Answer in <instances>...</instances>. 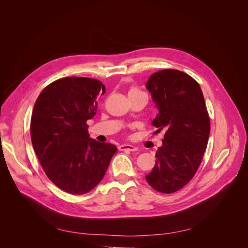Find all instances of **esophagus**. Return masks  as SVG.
Returning <instances> with one entry per match:
<instances>
[{
  "mask_svg": "<svg viewBox=\"0 0 248 248\" xmlns=\"http://www.w3.org/2000/svg\"><path fill=\"white\" fill-rule=\"evenodd\" d=\"M118 149H119L120 151H132V152L138 150L137 147H135V146H133V145H130V144H122V145H119V146H118Z\"/></svg>",
  "mask_w": 248,
  "mask_h": 248,
  "instance_id": "34e87169",
  "label": "esophagus"
}]
</instances>
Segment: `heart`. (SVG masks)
I'll return each mask as SVG.
<instances>
[{"label":"heart","mask_w":248,"mask_h":248,"mask_svg":"<svg viewBox=\"0 0 248 248\" xmlns=\"http://www.w3.org/2000/svg\"><path fill=\"white\" fill-rule=\"evenodd\" d=\"M140 91L138 90V89H132L131 91H130V93H139Z\"/></svg>","instance_id":"obj_1"}]
</instances>
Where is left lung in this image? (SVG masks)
<instances>
[{
  "label": "left lung",
  "mask_w": 248,
  "mask_h": 248,
  "mask_svg": "<svg viewBox=\"0 0 248 248\" xmlns=\"http://www.w3.org/2000/svg\"><path fill=\"white\" fill-rule=\"evenodd\" d=\"M146 88L158 109L152 124L165 131L155 164L146 176L156 191L170 194L185 186L202 160L210 134V119L198 82L177 70L153 73Z\"/></svg>",
  "instance_id": "left-lung-1"
}]
</instances>
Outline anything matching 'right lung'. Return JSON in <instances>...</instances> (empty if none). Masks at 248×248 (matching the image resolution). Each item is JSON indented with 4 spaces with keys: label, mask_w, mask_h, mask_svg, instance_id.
Returning <instances> with one entry per match:
<instances>
[{
    "label": "right lung",
    "mask_w": 248,
    "mask_h": 248,
    "mask_svg": "<svg viewBox=\"0 0 248 248\" xmlns=\"http://www.w3.org/2000/svg\"><path fill=\"white\" fill-rule=\"evenodd\" d=\"M105 92L97 79L66 77L46 86L36 100L31 121L33 149L46 175L69 194L93 190L117 151L88 133L86 122L96 114L97 95Z\"/></svg>",
    "instance_id": "obj_1"
}]
</instances>
